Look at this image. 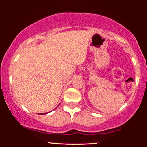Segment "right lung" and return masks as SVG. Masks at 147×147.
Masks as SVG:
<instances>
[{
  "mask_svg": "<svg viewBox=\"0 0 147 147\" xmlns=\"http://www.w3.org/2000/svg\"><path fill=\"white\" fill-rule=\"evenodd\" d=\"M47 114V112H46V113H41V114Z\"/></svg>",
  "mask_w": 147,
  "mask_h": 147,
  "instance_id": "1",
  "label": "right lung"
}]
</instances>
